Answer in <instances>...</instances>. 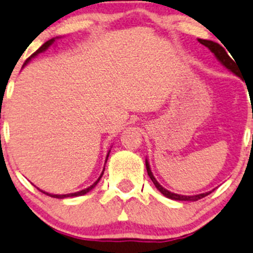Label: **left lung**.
Returning <instances> with one entry per match:
<instances>
[{
	"label": "left lung",
	"instance_id": "1",
	"mask_svg": "<svg viewBox=\"0 0 253 253\" xmlns=\"http://www.w3.org/2000/svg\"><path fill=\"white\" fill-rule=\"evenodd\" d=\"M198 42H200L202 45H205V46L208 47L209 50H211V52H213L214 55H215V57L218 58V60L220 61V62L223 63V65L225 66L226 68H228V70H230L231 72L235 73V75L239 76V72H237V67H236L235 62H234V61H235V60L233 61V58H231L230 56H229L228 53H226V51H225L226 47L224 48L223 46H221V45H219L218 42H211V40L198 39ZM145 167H147L148 175H149L150 180L153 181V183H154V185H155V187H157L158 190H159L160 192L163 193V195L167 196L168 198H171V200H175V201H198V200H201V198L206 197V196H208L209 193H211V192H206V193H201V195H196V196L176 195V193H172V192H170V191L165 190V188L163 187L162 185H159V183H158V181L155 180V177H154V176H153L152 171H150L149 163H148L147 160H145Z\"/></svg>",
	"mask_w": 253,
	"mask_h": 253
}]
</instances>
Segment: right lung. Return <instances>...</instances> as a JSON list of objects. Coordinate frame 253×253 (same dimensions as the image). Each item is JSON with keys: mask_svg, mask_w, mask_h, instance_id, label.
Returning <instances> with one entry per match:
<instances>
[{"mask_svg": "<svg viewBox=\"0 0 253 253\" xmlns=\"http://www.w3.org/2000/svg\"><path fill=\"white\" fill-rule=\"evenodd\" d=\"M52 42H53V39H51V40H48V42H45L44 45H42V46H40L39 48H38V50L35 51V52L33 53L32 56H30V57H28V58H27V61H25V63H24V65H27V63L29 62V61H30V58H32V57H34V56H37L38 53H40V52H42V51H45V50H46V48H47L48 46H50V45L52 44ZM108 157H109V154H108ZM108 157H106V159H108ZM103 174H104V171L101 172L100 177H99L98 180H96L95 182H94L93 185L90 186V187L85 188V190H82V191H79V192H76V193H70V195H51V193L44 192V191H42V193H45V195L50 196V197H53V198H66V197H76V196H83V195H85L86 192H89V191H90L91 188H94V187H95V186H96V183L99 182V180H100V178H101V176H103Z\"/></svg>", "mask_w": 253, "mask_h": 253, "instance_id": "right-lung-1", "label": "right lung"}]
</instances>
